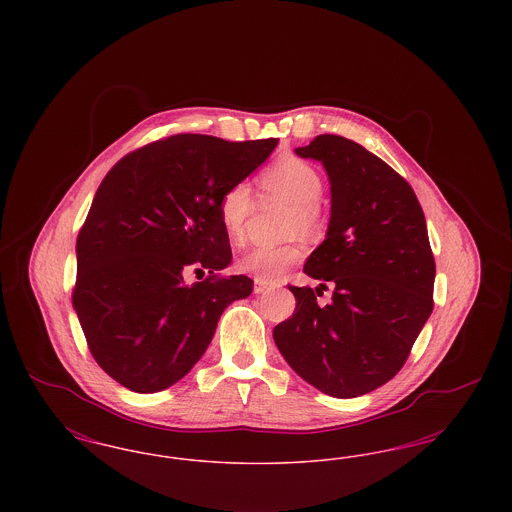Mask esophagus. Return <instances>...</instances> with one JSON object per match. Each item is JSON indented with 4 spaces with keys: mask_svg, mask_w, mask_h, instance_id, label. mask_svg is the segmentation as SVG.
Listing matches in <instances>:
<instances>
[{
    "mask_svg": "<svg viewBox=\"0 0 512 512\" xmlns=\"http://www.w3.org/2000/svg\"><path fill=\"white\" fill-rule=\"evenodd\" d=\"M274 286L272 284H268V282H263V280H255V286H253V290L255 293H265L268 290H272Z\"/></svg>",
    "mask_w": 512,
    "mask_h": 512,
    "instance_id": "obj_1",
    "label": "esophagus"
}]
</instances>
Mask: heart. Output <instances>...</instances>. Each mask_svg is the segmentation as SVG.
<instances>
[{
	"label": "heart",
	"instance_id": "1",
	"mask_svg": "<svg viewBox=\"0 0 512 512\" xmlns=\"http://www.w3.org/2000/svg\"><path fill=\"white\" fill-rule=\"evenodd\" d=\"M259 186L268 197H278L293 205L290 232L311 228L317 222V205L324 192L320 172L307 161L290 157L259 176ZM257 209V199L247 182H234L219 197V220L230 242H242L245 226ZM303 259L297 244L257 245L238 261V270L263 282H278Z\"/></svg>",
	"mask_w": 512,
	"mask_h": 512
}]
</instances>
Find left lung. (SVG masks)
Wrapping results in <instances>:
<instances>
[{"instance_id": "obj_1", "label": "left lung", "mask_w": 512, "mask_h": 512, "mask_svg": "<svg viewBox=\"0 0 512 512\" xmlns=\"http://www.w3.org/2000/svg\"><path fill=\"white\" fill-rule=\"evenodd\" d=\"M297 155L317 159L330 178L326 240L305 263L320 288L288 286L292 318L272 336L288 365L332 397H357L391 380L434 309L436 263L411 184L374 153L320 134ZM333 286V301L316 297Z\"/></svg>"}]
</instances>
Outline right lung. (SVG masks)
<instances>
[{
    "label": "right lung",
    "instance_id": "add662e5",
    "mask_svg": "<svg viewBox=\"0 0 512 512\" xmlns=\"http://www.w3.org/2000/svg\"><path fill=\"white\" fill-rule=\"evenodd\" d=\"M278 138L226 142L174 134L124 155L99 184L76 238L73 305L90 353L138 393L184 378L213 340L222 311L253 292L232 261L219 197ZM188 269L208 278L188 287Z\"/></svg>",
    "mask_w": 512,
    "mask_h": 512
}]
</instances>
